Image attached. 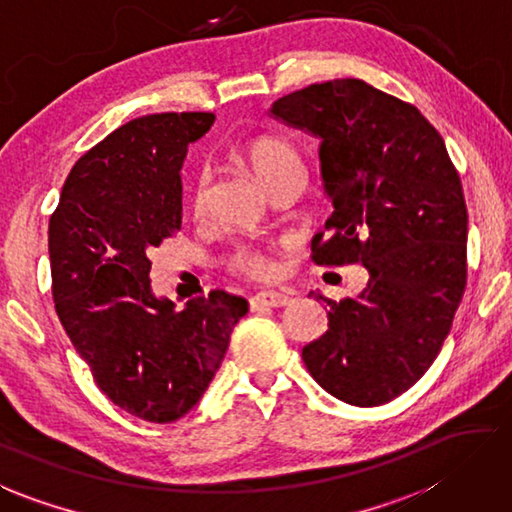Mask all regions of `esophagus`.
Returning <instances> with one entry per match:
<instances>
[{"instance_id":"34e87169","label":"esophagus","mask_w":512,"mask_h":512,"mask_svg":"<svg viewBox=\"0 0 512 512\" xmlns=\"http://www.w3.org/2000/svg\"><path fill=\"white\" fill-rule=\"evenodd\" d=\"M291 302V295L280 293V291H262L250 297V309L259 311V309H275V306H286Z\"/></svg>"}]
</instances>
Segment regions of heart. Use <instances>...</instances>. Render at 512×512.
I'll return each instance as SVG.
<instances>
[{"instance_id":"b5f03b06","label":"heart","mask_w":512,"mask_h":512,"mask_svg":"<svg viewBox=\"0 0 512 512\" xmlns=\"http://www.w3.org/2000/svg\"><path fill=\"white\" fill-rule=\"evenodd\" d=\"M246 161L250 165V170H253V174L257 176V181L262 183L264 188H268L275 179H280V176L288 172L304 170L300 156L295 154L293 147L273 136H262L250 143L246 147ZM203 194H206V176L201 174L197 183H194V192H192L194 208H201ZM228 266L235 273L257 277V280L273 277L277 271L271 257H266L264 253H259V250L248 248V246H239L232 250V255L228 257Z\"/></svg>"}]
</instances>
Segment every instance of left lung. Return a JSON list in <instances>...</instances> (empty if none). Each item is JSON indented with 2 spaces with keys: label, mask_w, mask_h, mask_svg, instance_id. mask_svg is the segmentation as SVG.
Listing matches in <instances>:
<instances>
[{
  "label": "left lung",
  "mask_w": 512,
  "mask_h": 512,
  "mask_svg": "<svg viewBox=\"0 0 512 512\" xmlns=\"http://www.w3.org/2000/svg\"><path fill=\"white\" fill-rule=\"evenodd\" d=\"M271 116L320 141L333 212L311 241L313 262L369 273L358 297L313 293L329 306V329L302 349L304 365L340 401L389 403L439 356L466 291L459 174L421 111L356 78L293 91Z\"/></svg>",
  "instance_id": "left-lung-1"
}]
</instances>
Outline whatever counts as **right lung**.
<instances>
[{
    "label": "right lung",
    "instance_id": "right-lung-1",
    "mask_svg": "<svg viewBox=\"0 0 512 512\" xmlns=\"http://www.w3.org/2000/svg\"><path fill=\"white\" fill-rule=\"evenodd\" d=\"M215 114L134 118L80 156L49 221L55 313L100 392L150 423L188 414L248 302L226 291L183 311L150 284V253L181 230V167Z\"/></svg>",
    "mask_w": 512,
    "mask_h": 512
}]
</instances>
